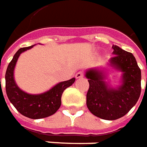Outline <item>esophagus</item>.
Listing matches in <instances>:
<instances>
[{"instance_id":"1","label":"esophagus","mask_w":147,"mask_h":147,"mask_svg":"<svg viewBox=\"0 0 147 147\" xmlns=\"http://www.w3.org/2000/svg\"><path fill=\"white\" fill-rule=\"evenodd\" d=\"M83 77H84V74H83L82 71H80V72H78V73H77V74H76V75H75V78L77 79L82 78Z\"/></svg>"}]
</instances>
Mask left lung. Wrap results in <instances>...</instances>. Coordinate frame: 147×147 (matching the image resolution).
<instances>
[{
    "label": "left lung",
    "mask_w": 147,
    "mask_h": 147,
    "mask_svg": "<svg viewBox=\"0 0 147 147\" xmlns=\"http://www.w3.org/2000/svg\"><path fill=\"white\" fill-rule=\"evenodd\" d=\"M114 55L107 66L87 69L85 77L89 83L86 105L93 115L106 120H115L125 115L138 101L141 93V69L131 53L118 46H112ZM121 72L120 85L109 84L108 69Z\"/></svg>",
    "instance_id": "8db88e82"
}]
</instances>
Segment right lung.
<instances>
[{"label":"right lung","instance_id":"1","mask_svg":"<svg viewBox=\"0 0 147 147\" xmlns=\"http://www.w3.org/2000/svg\"><path fill=\"white\" fill-rule=\"evenodd\" d=\"M35 45L19 49L8 65L5 74V88L8 98L20 114L30 119H42L55 114L61 106L62 92L72 85L75 78L59 82L51 89L39 94H30L23 91L14 79V69L20 55Z\"/></svg>","mask_w":147,"mask_h":147}]
</instances>
